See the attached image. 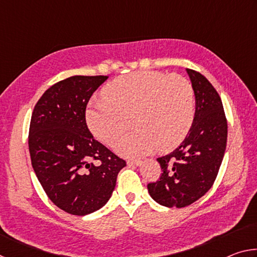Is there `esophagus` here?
I'll return each mask as SVG.
<instances>
[{
  "label": "esophagus",
  "instance_id": "obj_1",
  "mask_svg": "<svg viewBox=\"0 0 257 257\" xmlns=\"http://www.w3.org/2000/svg\"><path fill=\"white\" fill-rule=\"evenodd\" d=\"M127 164L129 165V167H139V165L142 164V161H139V160H128Z\"/></svg>",
  "mask_w": 257,
  "mask_h": 257
}]
</instances>
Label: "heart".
<instances>
[{
	"label": "heart",
	"instance_id": "obj_1",
	"mask_svg": "<svg viewBox=\"0 0 257 257\" xmlns=\"http://www.w3.org/2000/svg\"><path fill=\"white\" fill-rule=\"evenodd\" d=\"M103 93L104 98L90 99L87 124L98 141L112 145L130 127L132 118L137 129L114 146L122 155L137 158L155 147L170 151L193 125L195 92L191 82L180 75L136 71L118 77Z\"/></svg>",
	"mask_w": 257,
	"mask_h": 257
}]
</instances>
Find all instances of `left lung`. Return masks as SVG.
Wrapping results in <instances>:
<instances>
[{"label":"left lung","instance_id":"obj_1","mask_svg":"<svg viewBox=\"0 0 257 257\" xmlns=\"http://www.w3.org/2000/svg\"><path fill=\"white\" fill-rule=\"evenodd\" d=\"M186 70L196 102L193 125L175 151L158 159L162 175L147 185L151 197L167 207H185L207 193L227 146L228 124L219 94L202 73Z\"/></svg>","mask_w":257,"mask_h":257}]
</instances>
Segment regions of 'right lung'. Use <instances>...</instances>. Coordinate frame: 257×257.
Wrapping results in <instances>:
<instances>
[{"instance_id":"1","label":"right lung","mask_w":257,"mask_h":257,"mask_svg":"<svg viewBox=\"0 0 257 257\" xmlns=\"http://www.w3.org/2000/svg\"><path fill=\"white\" fill-rule=\"evenodd\" d=\"M107 76H72L51 86L30 120L32 165L56 206L86 215L105 205L125 161L94 139L86 123L90 96Z\"/></svg>"}]
</instances>
